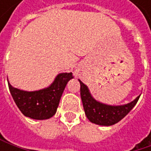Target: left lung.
<instances>
[{"label": "left lung", "mask_w": 151, "mask_h": 151, "mask_svg": "<svg viewBox=\"0 0 151 151\" xmlns=\"http://www.w3.org/2000/svg\"><path fill=\"white\" fill-rule=\"evenodd\" d=\"M80 96L87 119L95 124L110 126L124 118L135 106L140 96L132 102L123 106H107L96 101L91 96L86 86L80 80Z\"/></svg>", "instance_id": "8db88e82"}]
</instances>
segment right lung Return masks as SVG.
<instances>
[{
	"label": "right lung",
	"instance_id": "obj_1",
	"mask_svg": "<svg viewBox=\"0 0 151 151\" xmlns=\"http://www.w3.org/2000/svg\"><path fill=\"white\" fill-rule=\"evenodd\" d=\"M71 78H73L72 73H60L50 86L35 92L19 90L12 87L9 83V88L15 104L25 116L36 120H45L56 114L62 93Z\"/></svg>",
	"mask_w": 151,
	"mask_h": 151
}]
</instances>
